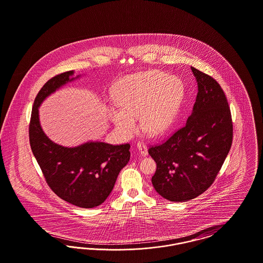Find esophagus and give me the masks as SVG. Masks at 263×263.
Wrapping results in <instances>:
<instances>
[{"instance_id": "34e87169", "label": "esophagus", "mask_w": 263, "mask_h": 263, "mask_svg": "<svg viewBox=\"0 0 263 263\" xmlns=\"http://www.w3.org/2000/svg\"><path fill=\"white\" fill-rule=\"evenodd\" d=\"M137 148L142 156L145 157V156L148 155V148H147V145H146L145 143H143V142H138Z\"/></svg>"}]
</instances>
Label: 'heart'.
Masks as SVG:
<instances>
[{
  "mask_svg": "<svg viewBox=\"0 0 263 263\" xmlns=\"http://www.w3.org/2000/svg\"><path fill=\"white\" fill-rule=\"evenodd\" d=\"M182 83L159 71H148L126 79L117 90L120 108H112L110 120L125 137L141 130L152 137L163 135L173 125L182 100Z\"/></svg>",
  "mask_w": 263,
  "mask_h": 263,
  "instance_id": "obj_1",
  "label": "heart"
}]
</instances>
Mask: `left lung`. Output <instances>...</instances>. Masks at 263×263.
<instances>
[{
    "mask_svg": "<svg viewBox=\"0 0 263 263\" xmlns=\"http://www.w3.org/2000/svg\"><path fill=\"white\" fill-rule=\"evenodd\" d=\"M198 93L186 124L162 144L151 146L157 163L156 191L173 202L193 199L212 185L233 142V121L225 92L211 76L191 67Z\"/></svg>",
    "mask_w": 263,
    "mask_h": 263,
    "instance_id": "8db88e82",
    "label": "left lung"
}]
</instances>
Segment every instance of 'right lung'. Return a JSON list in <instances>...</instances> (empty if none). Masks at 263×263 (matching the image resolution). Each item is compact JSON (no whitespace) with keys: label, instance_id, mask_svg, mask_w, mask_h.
Returning a JSON list of instances; mask_svg holds the SVG:
<instances>
[{"label":"right lung","instance_id":"add662e5","mask_svg":"<svg viewBox=\"0 0 263 263\" xmlns=\"http://www.w3.org/2000/svg\"><path fill=\"white\" fill-rule=\"evenodd\" d=\"M73 71L47 81L34 100L29 122L31 151L51 190L63 200L81 208L103 203L112 191L120 171L130 159V145L88 142L67 148L52 142L41 129L38 107L43 100L74 80Z\"/></svg>","mask_w":263,"mask_h":263}]
</instances>
